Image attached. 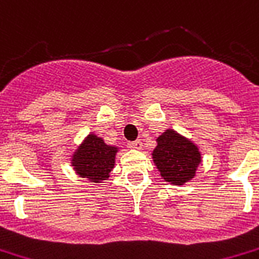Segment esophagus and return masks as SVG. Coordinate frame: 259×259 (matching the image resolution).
Wrapping results in <instances>:
<instances>
[{"mask_svg":"<svg viewBox=\"0 0 259 259\" xmlns=\"http://www.w3.org/2000/svg\"><path fill=\"white\" fill-rule=\"evenodd\" d=\"M127 147H129L130 149H134V151H140V149L143 148V143H141L140 140H136L133 143L127 144Z\"/></svg>","mask_w":259,"mask_h":259,"instance_id":"1","label":"esophagus"}]
</instances>
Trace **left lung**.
Segmentation results:
<instances>
[{"instance_id": "1", "label": "left lung", "mask_w": 259, "mask_h": 259, "mask_svg": "<svg viewBox=\"0 0 259 259\" xmlns=\"http://www.w3.org/2000/svg\"><path fill=\"white\" fill-rule=\"evenodd\" d=\"M156 141L157 147L152 157L165 182L183 185L194 178L201 164V152L197 145L172 129L165 130Z\"/></svg>"}]
</instances>
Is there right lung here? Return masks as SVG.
Instances as JSON below:
<instances>
[{"label": "right lung", "mask_w": 259, "mask_h": 259, "mask_svg": "<svg viewBox=\"0 0 259 259\" xmlns=\"http://www.w3.org/2000/svg\"><path fill=\"white\" fill-rule=\"evenodd\" d=\"M116 152V147H110L104 143L103 138L90 134L72 156V165L81 178L100 183L110 177L115 164Z\"/></svg>", "instance_id": "obj_1"}]
</instances>
